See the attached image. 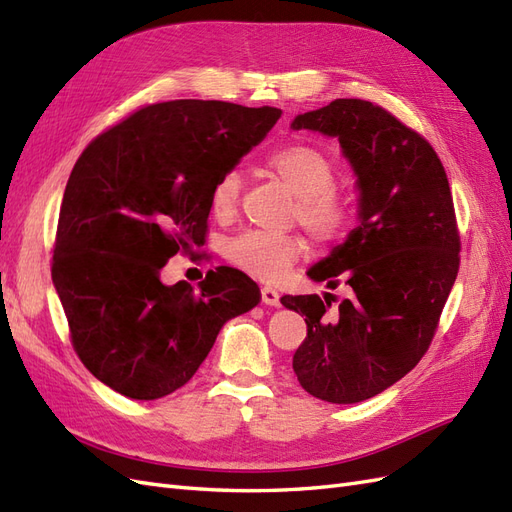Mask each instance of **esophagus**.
Wrapping results in <instances>:
<instances>
[{
    "mask_svg": "<svg viewBox=\"0 0 512 512\" xmlns=\"http://www.w3.org/2000/svg\"><path fill=\"white\" fill-rule=\"evenodd\" d=\"M260 294H262V303H265V305L280 307V292H277V290L265 286V288L260 290Z\"/></svg>",
    "mask_w": 512,
    "mask_h": 512,
    "instance_id": "34e87169",
    "label": "esophagus"
}]
</instances>
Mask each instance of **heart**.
Segmentation results:
<instances>
[{
  "label": "heart",
  "instance_id": "heart-1",
  "mask_svg": "<svg viewBox=\"0 0 512 512\" xmlns=\"http://www.w3.org/2000/svg\"><path fill=\"white\" fill-rule=\"evenodd\" d=\"M267 166L286 188L297 196L294 218L316 241L329 243L346 232L352 211L350 203L335 185V168L329 158L314 147L288 145L273 151ZM241 175L228 170L211 192V209L226 218L239 205ZM305 252V243L292 235H269V232H245L226 247L228 260L237 269L262 282H277Z\"/></svg>",
  "mask_w": 512,
  "mask_h": 512
}]
</instances>
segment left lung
<instances>
[{"label": "left lung", "mask_w": 512, "mask_h": 512, "mask_svg": "<svg viewBox=\"0 0 512 512\" xmlns=\"http://www.w3.org/2000/svg\"><path fill=\"white\" fill-rule=\"evenodd\" d=\"M290 128L337 138L359 190V226L307 271L327 288L346 282L350 299L331 316V292L282 297L307 324L292 369L309 395L356 404L404 378L431 344L459 271L453 196L433 147L376 104L339 98Z\"/></svg>", "instance_id": "1"}]
</instances>
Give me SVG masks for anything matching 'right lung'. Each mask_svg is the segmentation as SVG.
<instances>
[{
	"instance_id": "obj_1",
	"label": "right lung",
	"mask_w": 512,
	"mask_h": 512,
	"mask_svg": "<svg viewBox=\"0 0 512 512\" xmlns=\"http://www.w3.org/2000/svg\"><path fill=\"white\" fill-rule=\"evenodd\" d=\"M282 111L173 100L136 111L76 160L61 200L53 284L72 346L100 382L130 399L181 389L224 324L260 301L245 273L220 267L194 290L160 271L205 239L211 192Z\"/></svg>"
}]
</instances>
